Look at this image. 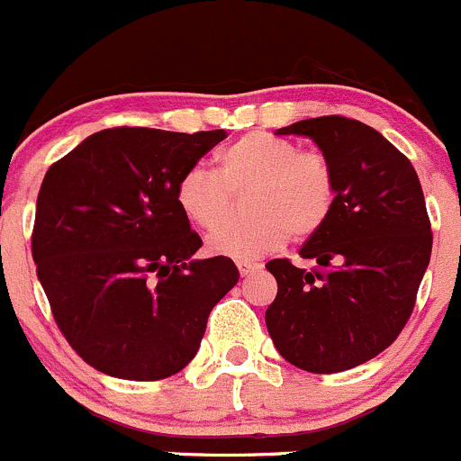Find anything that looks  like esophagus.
<instances>
[{
  "mask_svg": "<svg viewBox=\"0 0 461 461\" xmlns=\"http://www.w3.org/2000/svg\"><path fill=\"white\" fill-rule=\"evenodd\" d=\"M237 268H240L241 276H253V273H258L259 268H262V264H255V262H237Z\"/></svg>",
  "mask_w": 461,
  "mask_h": 461,
  "instance_id": "34e87169",
  "label": "esophagus"
}]
</instances>
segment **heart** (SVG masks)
<instances>
[{"label": "heart", "instance_id": "1", "mask_svg": "<svg viewBox=\"0 0 461 461\" xmlns=\"http://www.w3.org/2000/svg\"><path fill=\"white\" fill-rule=\"evenodd\" d=\"M214 172L190 167L175 185V202L185 220L208 237V250L250 262L280 249L289 235L307 240L330 220L339 181L331 158L321 149H300L294 140L268 131H249L226 145ZM249 190V221L223 224L231 214V194Z\"/></svg>", "mask_w": 461, "mask_h": 461}]
</instances>
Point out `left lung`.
I'll use <instances>...</instances> for the list:
<instances>
[{
    "instance_id": "1",
    "label": "left lung",
    "mask_w": 461,
    "mask_h": 461,
    "mask_svg": "<svg viewBox=\"0 0 461 461\" xmlns=\"http://www.w3.org/2000/svg\"><path fill=\"white\" fill-rule=\"evenodd\" d=\"M276 134L313 139L334 163L339 194L300 249L316 267L267 262L277 282L267 330L291 366L334 375L390 348L412 313L432 250L423 190L408 157L361 121L307 118Z\"/></svg>"
}]
</instances>
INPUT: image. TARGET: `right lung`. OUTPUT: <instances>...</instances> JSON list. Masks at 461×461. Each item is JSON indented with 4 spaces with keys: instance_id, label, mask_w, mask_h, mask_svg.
<instances>
[{
    "instance_id": "add662e5",
    "label": "right lung",
    "mask_w": 461,
    "mask_h": 461,
    "mask_svg": "<svg viewBox=\"0 0 461 461\" xmlns=\"http://www.w3.org/2000/svg\"><path fill=\"white\" fill-rule=\"evenodd\" d=\"M224 130L112 127L44 175L31 250L56 325L116 379L158 381L197 354L212 307L240 280L230 258L190 259L202 237L175 202Z\"/></svg>"
}]
</instances>
